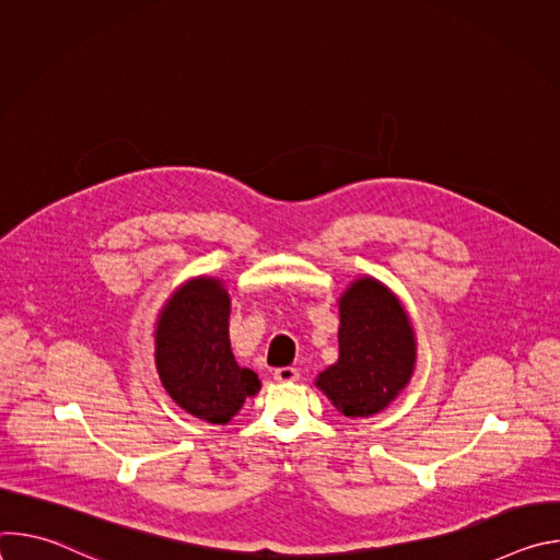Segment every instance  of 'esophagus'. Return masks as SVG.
<instances>
[{
    "mask_svg": "<svg viewBox=\"0 0 560 560\" xmlns=\"http://www.w3.org/2000/svg\"><path fill=\"white\" fill-rule=\"evenodd\" d=\"M272 376L279 383H292V381H299V370L296 368H277Z\"/></svg>",
    "mask_w": 560,
    "mask_h": 560,
    "instance_id": "obj_1",
    "label": "esophagus"
}]
</instances>
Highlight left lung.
<instances>
[{"label":"left lung","instance_id":"obj_1","mask_svg":"<svg viewBox=\"0 0 560 560\" xmlns=\"http://www.w3.org/2000/svg\"><path fill=\"white\" fill-rule=\"evenodd\" d=\"M417 368L410 314L385 283L354 279L339 296V359L314 385L350 419L385 410L406 389Z\"/></svg>","mask_w":560,"mask_h":560}]
</instances>
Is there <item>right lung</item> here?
<instances>
[{
	"label": "right lung",
	"instance_id": "right-lung-1",
	"mask_svg": "<svg viewBox=\"0 0 560 560\" xmlns=\"http://www.w3.org/2000/svg\"><path fill=\"white\" fill-rule=\"evenodd\" d=\"M230 294L217 277L175 288L154 322V365L173 401L188 415L225 425L261 389L257 372L230 348Z\"/></svg>",
	"mask_w": 560,
	"mask_h": 560
}]
</instances>
